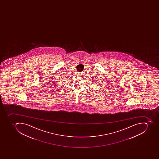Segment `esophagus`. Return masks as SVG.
<instances>
[{
    "instance_id": "34e87169",
    "label": "esophagus",
    "mask_w": 159,
    "mask_h": 159,
    "mask_svg": "<svg viewBox=\"0 0 159 159\" xmlns=\"http://www.w3.org/2000/svg\"><path fill=\"white\" fill-rule=\"evenodd\" d=\"M82 75V74H81V73H80V74H79V76H80V77L81 76V75Z\"/></svg>"
}]
</instances>
